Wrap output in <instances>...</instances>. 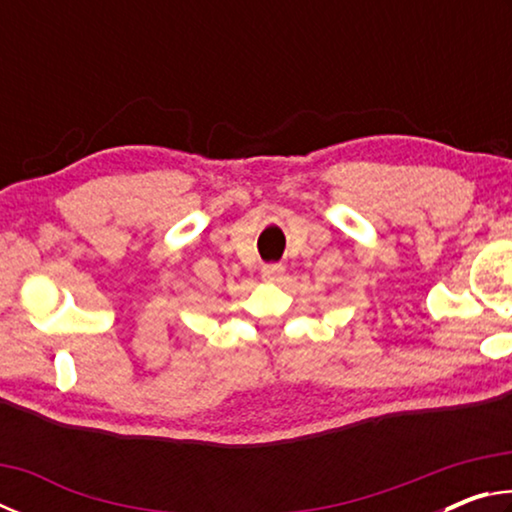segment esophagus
<instances>
[{"instance_id":"obj_1","label":"esophagus","mask_w":512,"mask_h":512,"mask_svg":"<svg viewBox=\"0 0 512 512\" xmlns=\"http://www.w3.org/2000/svg\"><path fill=\"white\" fill-rule=\"evenodd\" d=\"M284 275V266L282 264H266L262 266V280L264 282H280Z\"/></svg>"}]
</instances>
